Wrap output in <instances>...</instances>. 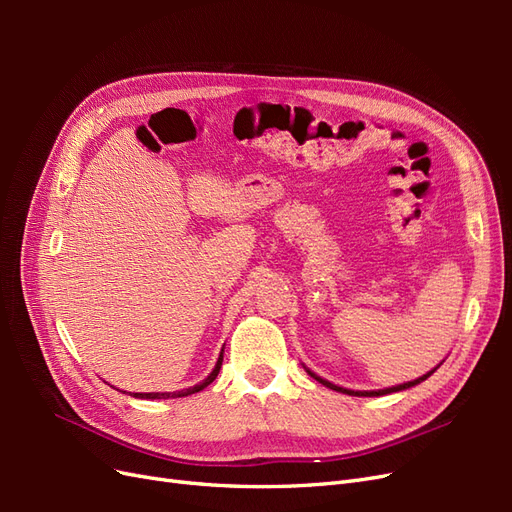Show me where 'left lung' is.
<instances>
[{
  "label": "left lung",
  "instance_id": "8db88e82",
  "mask_svg": "<svg viewBox=\"0 0 512 512\" xmlns=\"http://www.w3.org/2000/svg\"><path fill=\"white\" fill-rule=\"evenodd\" d=\"M433 371L436 369H431L429 374H425V376H421V378H416V380H412V382H406V384H399V386H391V389H382V391H350V389H342V386H335V384H331V382H327V380H322L320 376H316L314 371H309L307 369V374L312 376L314 380H318L320 384H324V386H329V389H333V391H339V393H346V395H356V397H378V395H389V393H397V391H404V389H410V386H414V384H418V382H423V380H427Z\"/></svg>",
  "mask_w": 512,
  "mask_h": 512
}]
</instances>
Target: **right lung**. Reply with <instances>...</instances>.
<instances>
[{
    "instance_id": "obj_1",
    "label": "right lung",
    "mask_w": 512,
    "mask_h": 512,
    "mask_svg": "<svg viewBox=\"0 0 512 512\" xmlns=\"http://www.w3.org/2000/svg\"><path fill=\"white\" fill-rule=\"evenodd\" d=\"M222 359H224V354H220V359H218V363H215V369L211 371V374L200 384L190 386V389H183V391H177V393H134V397H141V399H168V397H185V395H192V393L203 391L205 386H209L215 378H218L220 367H222Z\"/></svg>"
}]
</instances>
